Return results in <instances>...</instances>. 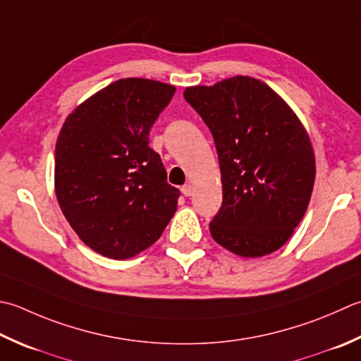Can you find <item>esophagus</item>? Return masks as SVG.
<instances>
[{
  "mask_svg": "<svg viewBox=\"0 0 361 361\" xmlns=\"http://www.w3.org/2000/svg\"><path fill=\"white\" fill-rule=\"evenodd\" d=\"M181 192H183V195L190 197V195H192V192H194V188L190 186V185H185V186H181Z\"/></svg>",
  "mask_w": 361,
  "mask_h": 361,
  "instance_id": "34e87169",
  "label": "esophagus"
}]
</instances>
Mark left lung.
<instances>
[{"label": "left lung", "instance_id": "8db88e82", "mask_svg": "<svg viewBox=\"0 0 361 361\" xmlns=\"http://www.w3.org/2000/svg\"><path fill=\"white\" fill-rule=\"evenodd\" d=\"M213 134L222 207L209 222L217 244L257 258L283 245L302 221L314 185V153L291 108L263 81L233 76L185 90Z\"/></svg>", "mask_w": 361, "mask_h": 361}]
</instances>
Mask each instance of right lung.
I'll return each mask as SVG.
<instances>
[{
	"mask_svg": "<svg viewBox=\"0 0 361 361\" xmlns=\"http://www.w3.org/2000/svg\"><path fill=\"white\" fill-rule=\"evenodd\" d=\"M173 94L159 81L118 80L78 106L59 133L56 197L81 241L103 257L137 255L175 214L180 192L148 147Z\"/></svg>",
	"mask_w": 361,
	"mask_h": 361,
	"instance_id": "right-lung-1",
	"label": "right lung"
}]
</instances>
